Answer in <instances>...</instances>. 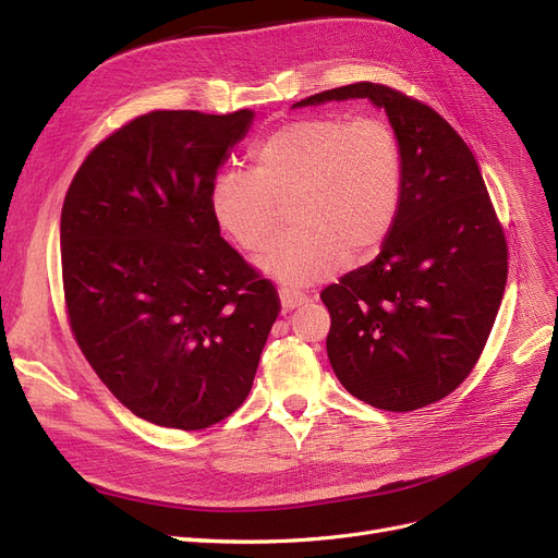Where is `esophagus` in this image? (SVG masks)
Here are the masks:
<instances>
[{
  "instance_id": "1",
  "label": "esophagus",
  "mask_w": 558,
  "mask_h": 558,
  "mask_svg": "<svg viewBox=\"0 0 558 558\" xmlns=\"http://www.w3.org/2000/svg\"><path fill=\"white\" fill-rule=\"evenodd\" d=\"M307 303V296L301 294V292H294V290H280V307L282 313H290L294 311V307Z\"/></svg>"
}]
</instances>
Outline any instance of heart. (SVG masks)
Masks as SVG:
<instances>
[{
  "instance_id": "b5f03b06",
  "label": "heart",
  "mask_w": 558,
  "mask_h": 558,
  "mask_svg": "<svg viewBox=\"0 0 558 558\" xmlns=\"http://www.w3.org/2000/svg\"><path fill=\"white\" fill-rule=\"evenodd\" d=\"M253 172L222 170L211 183L220 230L259 253L290 206L296 227L257 262L282 284L303 287L336 276L349 262L377 255L398 222L404 197V154L381 117L319 114L266 135L251 151Z\"/></svg>"
}]
</instances>
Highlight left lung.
I'll return each instance as SVG.
<instances>
[{"mask_svg":"<svg viewBox=\"0 0 558 558\" xmlns=\"http://www.w3.org/2000/svg\"><path fill=\"white\" fill-rule=\"evenodd\" d=\"M367 98L404 154V197L379 255L328 284V361L354 398L414 411L452 393L481 359L508 278V245L478 162L450 123L396 89L356 82L292 108Z\"/></svg>","mask_w":558,"mask_h":558,"instance_id":"obj_1","label":"left lung"}]
</instances>
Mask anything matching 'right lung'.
Instances as JSON below:
<instances>
[{"mask_svg":"<svg viewBox=\"0 0 558 558\" xmlns=\"http://www.w3.org/2000/svg\"><path fill=\"white\" fill-rule=\"evenodd\" d=\"M253 119L142 114L80 165L61 209L73 336L112 396L154 425L204 429L236 411L280 313L209 199Z\"/></svg>","mask_w":558,"mask_h":558,"instance_id":"1","label":"right lung"}]
</instances>
